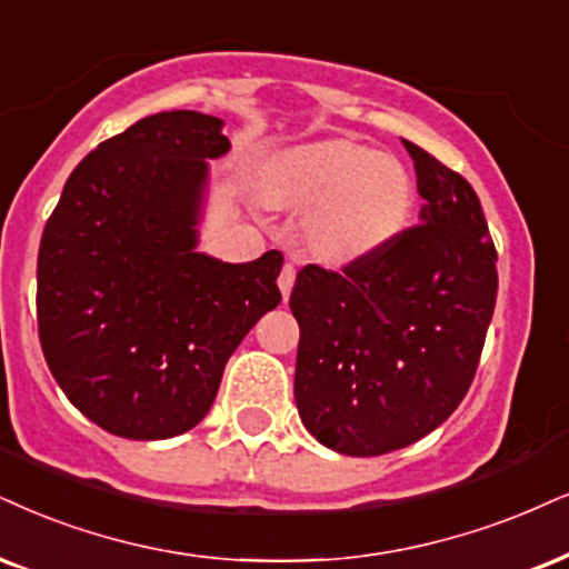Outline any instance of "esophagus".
<instances>
[{"label": "esophagus", "mask_w": 569, "mask_h": 569, "mask_svg": "<svg viewBox=\"0 0 569 569\" xmlns=\"http://www.w3.org/2000/svg\"><path fill=\"white\" fill-rule=\"evenodd\" d=\"M277 284H279V290H282V298H284V300L290 298L292 284H296V266H292V263H284V266H282V271H279Z\"/></svg>", "instance_id": "34e87169"}]
</instances>
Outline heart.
I'll return each instance as SVG.
<instances>
[{"label":"heart","mask_w":569,"mask_h":569,"mask_svg":"<svg viewBox=\"0 0 569 569\" xmlns=\"http://www.w3.org/2000/svg\"><path fill=\"white\" fill-rule=\"evenodd\" d=\"M273 208L306 213L303 234L329 266L367 261L409 229L413 179L401 160L348 139H317L279 150L263 166Z\"/></svg>","instance_id":"heart-1"}]
</instances>
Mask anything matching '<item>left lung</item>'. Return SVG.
<instances>
[{"label":"left lung","instance_id":"1","mask_svg":"<svg viewBox=\"0 0 569 569\" xmlns=\"http://www.w3.org/2000/svg\"><path fill=\"white\" fill-rule=\"evenodd\" d=\"M419 227L346 271L306 266L292 287L296 403L306 430L346 456H380L440 427L467 396L499 273L469 181L403 142Z\"/></svg>","mask_w":569,"mask_h":569}]
</instances>
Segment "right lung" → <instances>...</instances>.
<instances>
[{
    "label": "right lung",
    "instance_id": "1",
    "mask_svg": "<svg viewBox=\"0 0 569 569\" xmlns=\"http://www.w3.org/2000/svg\"><path fill=\"white\" fill-rule=\"evenodd\" d=\"M223 121L168 110L104 139L62 187L39 244L37 313L49 371L102 430L163 440L202 422L223 367L282 303V252H200Z\"/></svg>",
    "mask_w": 569,
    "mask_h": 569
}]
</instances>
